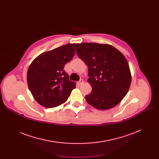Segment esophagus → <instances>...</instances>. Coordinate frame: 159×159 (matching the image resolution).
Instances as JSON below:
<instances>
[{
  "label": "esophagus",
  "instance_id": "34e87169",
  "mask_svg": "<svg viewBox=\"0 0 159 159\" xmlns=\"http://www.w3.org/2000/svg\"><path fill=\"white\" fill-rule=\"evenodd\" d=\"M83 82H84V80L80 79V80L77 83H78V84H79V85H81Z\"/></svg>",
  "mask_w": 159,
  "mask_h": 159
}]
</instances>
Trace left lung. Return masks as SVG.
Masks as SVG:
<instances>
[{
  "mask_svg": "<svg viewBox=\"0 0 159 159\" xmlns=\"http://www.w3.org/2000/svg\"><path fill=\"white\" fill-rule=\"evenodd\" d=\"M78 57L88 68V82L92 86L86 96L87 102L98 110H109L117 105L129 90L131 75L126 58L110 44H75Z\"/></svg>",
  "mask_w": 159,
  "mask_h": 159,
  "instance_id": "left-lung-1",
  "label": "left lung"
}]
</instances>
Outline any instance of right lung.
I'll use <instances>...</instances> for the list:
<instances>
[{
  "instance_id": "right-lung-1",
  "label": "right lung",
  "mask_w": 159,
  "mask_h": 159,
  "mask_svg": "<svg viewBox=\"0 0 159 159\" xmlns=\"http://www.w3.org/2000/svg\"><path fill=\"white\" fill-rule=\"evenodd\" d=\"M75 44H68L42 53L30 64L28 88L41 106L51 108L64 103L76 86L64 70L75 53Z\"/></svg>"
}]
</instances>
